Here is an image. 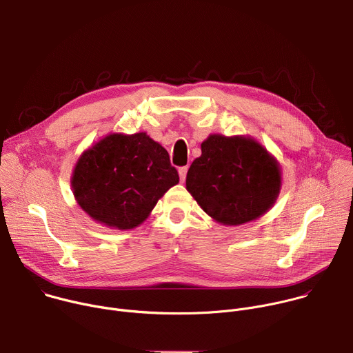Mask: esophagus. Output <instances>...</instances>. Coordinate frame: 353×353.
<instances>
[{
  "instance_id": "34e87169",
  "label": "esophagus",
  "mask_w": 353,
  "mask_h": 353,
  "mask_svg": "<svg viewBox=\"0 0 353 353\" xmlns=\"http://www.w3.org/2000/svg\"><path fill=\"white\" fill-rule=\"evenodd\" d=\"M187 166H184V168H180L179 169V176H180V181L181 183H184V180H185V176H187Z\"/></svg>"
}]
</instances>
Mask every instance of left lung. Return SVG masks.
<instances>
[{
	"label": "left lung",
	"mask_w": 353,
	"mask_h": 353,
	"mask_svg": "<svg viewBox=\"0 0 353 353\" xmlns=\"http://www.w3.org/2000/svg\"><path fill=\"white\" fill-rule=\"evenodd\" d=\"M282 168L251 135L210 134L191 163L185 188L208 216L239 226L265 215L276 203Z\"/></svg>",
	"instance_id": "left-lung-1"
}]
</instances>
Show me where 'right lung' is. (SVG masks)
<instances>
[{
  "label": "right lung",
  "mask_w": 353,
  "mask_h": 353,
  "mask_svg": "<svg viewBox=\"0 0 353 353\" xmlns=\"http://www.w3.org/2000/svg\"><path fill=\"white\" fill-rule=\"evenodd\" d=\"M177 183L168 150L145 131L100 138L81 154L71 176L72 194L82 211L117 230L143 223Z\"/></svg>",
  "instance_id": "1"
}]
</instances>
